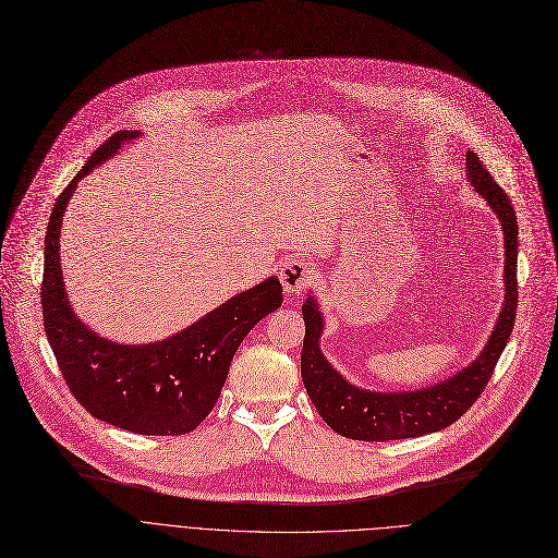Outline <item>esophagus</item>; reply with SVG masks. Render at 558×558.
Wrapping results in <instances>:
<instances>
[{
	"mask_svg": "<svg viewBox=\"0 0 558 558\" xmlns=\"http://www.w3.org/2000/svg\"><path fill=\"white\" fill-rule=\"evenodd\" d=\"M313 275H315L313 266L306 264L304 259H299V256L286 259L279 268V281L283 286L286 296H296L313 281Z\"/></svg>",
	"mask_w": 558,
	"mask_h": 558,
	"instance_id": "esophagus-1",
	"label": "esophagus"
}]
</instances>
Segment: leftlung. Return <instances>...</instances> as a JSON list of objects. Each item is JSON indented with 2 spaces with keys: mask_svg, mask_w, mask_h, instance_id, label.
Returning <instances> with one entry per match:
<instances>
[{
  "mask_svg": "<svg viewBox=\"0 0 558 558\" xmlns=\"http://www.w3.org/2000/svg\"><path fill=\"white\" fill-rule=\"evenodd\" d=\"M466 181L487 201L500 221L505 239V299L483 351L453 375L407 391H373L353 384L341 375L324 355V313L313 290L306 292L302 315L306 337L302 351V379L319 415L339 436L366 442L402 440L436 434L453 424L478 400L505 351L513 319H517V259H519V223L509 196L494 183L492 174L474 151H466Z\"/></svg>",
  "mask_w": 558,
  "mask_h": 558,
  "instance_id": "8db88e82",
  "label": "left lung"
}]
</instances>
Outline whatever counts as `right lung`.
Here are the masks:
<instances>
[{
  "label": "right lung",
  "mask_w": 558,
  "mask_h": 558,
  "mask_svg": "<svg viewBox=\"0 0 558 558\" xmlns=\"http://www.w3.org/2000/svg\"><path fill=\"white\" fill-rule=\"evenodd\" d=\"M141 136L134 130L113 134L60 194L45 239L41 313L69 389L94 417L141 436H181L194 432L217 404L241 341L281 306L283 294L279 279L268 277L187 328L147 344H120L77 317L60 264L66 205L84 177Z\"/></svg>",
  "instance_id": "1"
}]
</instances>
